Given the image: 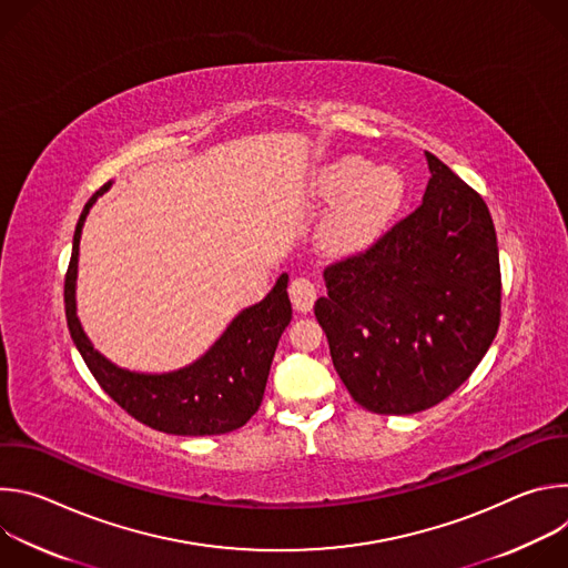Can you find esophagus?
Wrapping results in <instances>:
<instances>
[{
    "instance_id": "esophagus-1",
    "label": "esophagus",
    "mask_w": 568,
    "mask_h": 568,
    "mask_svg": "<svg viewBox=\"0 0 568 568\" xmlns=\"http://www.w3.org/2000/svg\"><path fill=\"white\" fill-rule=\"evenodd\" d=\"M290 298L296 312H310L316 301V290L307 278H294L290 283Z\"/></svg>"
}]
</instances>
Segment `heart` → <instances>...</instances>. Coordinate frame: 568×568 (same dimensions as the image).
<instances>
[{"label":"heart","mask_w":568,"mask_h":568,"mask_svg":"<svg viewBox=\"0 0 568 568\" xmlns=\"http://www.w3.org/2000/svg\"><path fill=\"white\" fill-rule=\"evenodd\" d=\"M316 200H333L316 237L333 254L368 247L397 215L407 184L395 166H373L362 154H342L321 164L310 180Z\"/></svg>","instance_id":"obj_1"}]
</instances>
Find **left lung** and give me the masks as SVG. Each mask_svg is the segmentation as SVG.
Instances as JSON below:
<instances>
[{"label": "left lung", "mask_w": 568, "mask_h": 568, "mask_svg": "<svg viewBox=\"0 0 568 568\" xmlns=\"http://www.w3.org/2000/svg\"><path fill=\"white\" fill-rule=\"evenodd\" d=\"M423 204L375 245L323 272L314 303L333 364L364 409L425 412L488 353L501 316L497 233L488 206L425 152Z\"/></svg>", "instance_id": "1"}]
</instances>
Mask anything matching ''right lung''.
I'll return each instance as SVG.
<instances>
[{
    "label": "right lung",
    "mask_w": 568,
    "mask_h": 568,
    "mask_svg": "<svg viewBox=\"0 0 568 568\" xmlns=\"http://www.w3.org/2000/svg\"><path fill=\"white\" fill-rule=\"evenodd\" d=\"M110 186L112 182L97 191L78 217L64 278L67 326L78 353L119 407L156 432L215 436L242 427L261 407L278 339L292 321L290 276L281 274L261 303L237 312L213 346L195 362L169 373L121 368L94 348L75 307L80 233L90 209Z\"/></svg>",
    "instance_id": "1"
}]
</instances>
